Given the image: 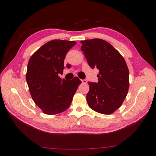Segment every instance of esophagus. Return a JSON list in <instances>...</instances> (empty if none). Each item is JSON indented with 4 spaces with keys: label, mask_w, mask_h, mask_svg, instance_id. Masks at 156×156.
<instances>
[{
    "label": "esophagus",
    "mask_w": 156,
    "mask_h": 156,
    "mask_svg": "<svg viewBox=\"0 0 156 156\" xmlns=\"http://www.w3.org/2000/svg\"><path fill=\"white\" fill-rule=\"evenodd\" d=\"M81 82H82V83H84V84H85V83H87V80H86V79H83V80H81Z\"/></svg>",
    "instance_id": "esophagus-1"
}]
</instances>
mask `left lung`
I'll return each mask as SVG.
<instances>
[{
    "label": "left lung",
    "instance_id": "obj_1",
    "mask_svg": "<svg viewBox=\"0 0 156 156\" xmlns=\"http://www.w3.org/2000/svg\"><path fill=\"white\" fill-rule=\"evenodd\" d=\"M81 51L89 65L99 69L98 82H88L86 98L95 112L109 115L119 109L129 90V70L126 62L112 44L100 39L81 41Z\"/></svg>",
    "mask_w": 156,
    "mask_h": 156
}]
</instances>
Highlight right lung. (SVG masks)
Wrapping results in <instances>:
<instances>
[{
  "label": "right lung",
  "instance_id": "right-lung-1",
  "mask_svg": "<svg viewBox=\"0 0 156 156\" xmlns=\"http://www.w3.org/2000/svg\"><path fill=\"white\" fill-rule=\"evenodd\" d=\"M75 41L55 39L44 44L30 57L26 80L32 99L47 115L63 112L70 106L78 86L77 77L71 81L60 78L67 52Z\"/></svg>",
  "mask_w": 156,
  "mask_h": 156
}]
</instances>
